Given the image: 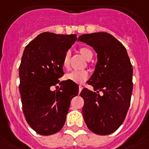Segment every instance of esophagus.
Returning a JSON list of instances; mask_svg holds the SVG:
<instances>
[{
    "label": "esophagus",
    "instance_id": "34e87169",
    "mask_svg": "<svg viewBox=\"0 0 149 149\" xmlns=\"http://www.w3.org/2000/svg\"><path fill=\"white\" fill-rule=\"evenodd\" d=\"M82 89H83V87H81V86H79V93L81 92V91H82Z\"/></svg>",
    "mask_w": 149,
    "mask_h": 149
}]
</instances>
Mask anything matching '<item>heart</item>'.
Wrapping results in <instances>:
<instances>
[{
	"label": "heart",
	"mask_w": 149,
	"mask_h": 149,
	"mask_svg": "<svg viewBox=\"0 0 149 149\" xmlns=\"http://www.w3.org/2000/svg\"><path fill=\"white\" fill-rule=\"evenodd\" d=\"M80 53L85 58L88 60L91 57L93 56L92 52L87 47H82L80 48ZM70 52L68 51L66 52L64 56L63 59V66L65 68H67L69 66V62H70ZM89 77L88 72L86 70H72L69 73L66 74V79L69 80H71L72 82L77 83V84H82L87 80V78Z\"/></svg>",
	"instance_id": "heart-1"
}]
</instances>
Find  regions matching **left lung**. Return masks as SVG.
<instances>
[{
  "label": "left lung",
  "instance_id": "obj_1",
  "mask_svg": "<svg viewBox=\"0 0 149 149\" xmlns=\"http://www.w3.org/2000/svg\"><path fill=\"white\" fill-rule=\"evenodd\" d=\"M78 41L92 47L97 57L94 73L87 82L95 91L84 88L79 94L84 100V120L93 133L110 134L123 123L130 106L132 65L124 46L108 33L83 34Z\"/></svg>",
  "mask_w": 149,
  "mask_h": 149
}]
</instances>
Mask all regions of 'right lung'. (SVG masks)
Wrapping results in <instances>:
<instances>
[{"mask_svg":"<svg viewBox=\"0 0 149 149\" xmlns=\"http://www.w3.org/2000/svg\"><path fill=\"white\" fill-rule=\"evenodd\" d=\"M76 34L42 33L25 47L19 66V92L22 109L29 125L41 135H52L64 126L79 86L64 80L59 90L51 87L64 75L63 59L77 41Z\"/></svg>","mask_w":149,"mask_h":149,"instance_id":"add662e5","label":"right lung"}]
</instances>
